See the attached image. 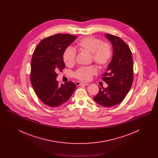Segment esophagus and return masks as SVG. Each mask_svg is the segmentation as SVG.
<instances>
[{
  "instance_id": "esophagus-1",
  "label": "esophagus",
  "mask_w": 158,
  "mask_h": 158,
  "mask_svg": "<svg viewBox=\"0 0 158 158\" xmlns=\"http://www.w3.org/2000/svg\"><path fill=\"white\" fill-rule=\"evenodd\" d=\"M75 84L76 86H79L81 85H85V86H88V85H89V83H88L80 82H76Z\"/></svg>"
}]
</instances>
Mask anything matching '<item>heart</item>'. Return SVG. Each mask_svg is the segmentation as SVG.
<instances>
[{
  "instance_id": "heart-1",
  "label": "heart",
  "mask_w": 158,
  "mask_h": 158,
  "mask_svg": "<svg viewBox=\"0 0 158 158\" xmlns=\"http://www.w3.org/2000/svg\"><path fill=\"white\" fill-rule=\"evenodd\" d=\"M76 47L81 51L92 54L93 61L101 69L105 68L108 64L113 54V48L110 43L102 42V40L95 37L83 38L77 43ZM63 59L66 65H73L75 62V52L71 48H66L63 53ZM97 73V69L89 66L79 69L74 75L80 81H88Z\"/></svg>"
}]
</instances>
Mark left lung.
<instances>
[{"label":"left lung","mask_w":158,"mask_h":158,"mask_svg":"<svg viewBox=\"0 0 158 158\" xmlns=\"http://www.w3.org/2000/svg\"><path fill=\"white\" fill-rule=\"evenodd\" d=\"M105 36L113 48L112 59L102 78L108 87H99L94 99L99 105L110 107L121 103L130 89L133 81V61L131 50L123 40L109 34Z\"/></svg>","instance_id":"8db88e82"}]
</instances>
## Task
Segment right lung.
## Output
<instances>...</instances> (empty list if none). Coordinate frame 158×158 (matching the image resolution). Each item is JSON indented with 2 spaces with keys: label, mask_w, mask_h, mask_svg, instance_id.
<instances>
[{
  "label": "right lung",
  "mask_w": 158,
  "mask_h": 158,
  "mask_svg": "<svg viewBox=\"0 0 158 158\" xmlns=\"http://www.w3.org/2000/svg\"><path fill=\"white\" fill-rule=\"evenodd\" d=\"M77 38L58 34L43 39L36 47L31 60L30 79L36 95L45 105L57 107L66 103L76 86L69 81L59 85L56 72L65 68L63 55Z\"/></svg>",
  "instance_id": "add662e5"
}]
</instances>
